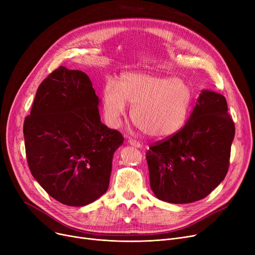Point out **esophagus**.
I'll use <instances>...</instances> for the list:
<instances>
[{
    "label": "esophagus",
    "mask_w": 255,
    "mask_h": 255,
    "mask_svg": "<svg viewBox=\"0 0 255 255\" xmlns=\"http://www.w3.org/2000/svg\"><path fill=\"white\" fill-rule=\"evenodd\" d=\"M128 143L130 144V145H132V146H135V148H141V144L138 142V141H136V140H133V139H130V140H128Z\"/></svg>",
    "instance_id": "esophagus-1"
}]
</instances>
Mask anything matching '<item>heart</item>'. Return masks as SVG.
<instances>
[{"label": "heart", "mask_w": 255, "mask_h": 255, "mask_svg": "<svg viewBox=\"0 0 255 255\" xmlns=\"http://www.w3.org/2000/svg\"><path fill=\"white\" fill-rule=\"evenodd\" d=\"M193 92L184 79L146 72L125 73L119 84L109 80L102 91L106 123L118 128L132 106V121L146 135L168 137L185 124L192 103Z\"/></svg>", "instance_id": "heart-1"}]
</instances>
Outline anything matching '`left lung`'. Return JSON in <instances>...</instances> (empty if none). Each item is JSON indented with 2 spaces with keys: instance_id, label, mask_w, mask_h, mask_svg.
Returning <instances> with one entry per match:
<instances>
[{
  "instance_id": "8db88e82",
  "label": "left lung",
  "mask_w": 255,
  "mask_h": 255,
  "mask_svg": "<svg viewBox=\"0 0 255 255\" xmlns=\"http://www.w3.org/2000/svg\"><path fill=\"white\" fill-rule=\"evenodd\" d=\"M235 124L225 97L203 90L185 126L146 152L150 185L157 198L189 204L209 195L230 165Z\"/></svg>"
}]
</instances>
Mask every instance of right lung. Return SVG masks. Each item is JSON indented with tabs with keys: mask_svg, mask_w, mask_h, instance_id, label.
<instances>
[{
	"mask_svg": "<svg viewBox=\"0 0 255 255\" xmlns=\"http://www.w3.org/2000/svg\"><path fill=\"white\" fill-rule=\"evenodd\" d=\"M99 104L85 72L60 66L39 86L24 120L32 175L64 205L87 206L109 188L114 153L124 138L101 123Z\"/></svg>",
	"mask_w": 255,
	"mask_h": 255,
	"instance_id": "1",
	"label": "right lung"
}]
</instances>
